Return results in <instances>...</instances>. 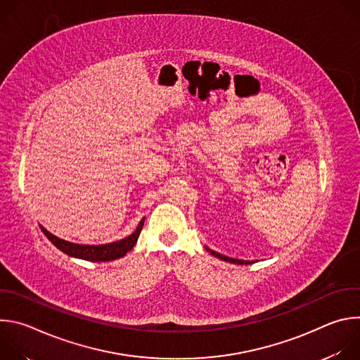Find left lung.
<instances>
[{
  "mask_svg": "<svg viewBox=\"0 0 360 360\" xmlns=\"http://www.w3.org/2000/svg\"><path fill=\"white\" fill-rule=\"evenodd\" d=\"M207 249L212 256H215V258H219V259H222V261H225V262H229V264H236V265H250V264H253V262H250V261H242V259H235V258H229V256H225V255H222V253H219V252H215V250H212V249H210V248H205Z\"/></svg>",
  "mask_w": 360,
  "mask_h": 360,
  "instance_id": "1",
  "label": "left lung"
}]
</instances>
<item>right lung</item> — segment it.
Masks as SVG:
<instances>
[{"instance_id":"1","label":"right lung","mask_w":360,"mask_h":360,"mask_svg":"<svg viewBox=\"0 0 360 360\" xmlns=\"http://www.w3.org/2000/svg\"><path fill=\"white\" fill-rule=\"evenodd\" d=\"M143 222H145V218L141 219L136 229L129 236L121 240H115L104 245H81V243L68 242L53 233H49L42 225H39V228L44 232V235L51 240V243L57 246L61 252L67 253L68 256H72V258L91 261V262H108V261H115L122 258V256L127 255V252H129L135 246L139 238V233L142 231Z\"/></svg>"}]
</instances>
